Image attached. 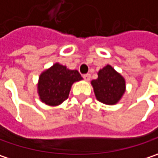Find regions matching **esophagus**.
I'll use <instances>...</instances> for the list:
<instances>
[{
	"instance_id": "esophagus-1",
	"label": "esophagus",
	"mask_w": 158,
	"mask_h": 158,
	"mask_svg": "<svg viewBox=\"0 0 158 158\" xmlns=\"http://www.w3.org/2000/svg\"><path fill=\"white\" fill-rule=\"evenodd\" d=\"M83 78L84 79L86 80V81H89V79H90V74H85V75H83Z\"/></svg>"
}]
</instances>
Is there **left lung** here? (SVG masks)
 Returning a JSON list of instances; mask_svg holds the SVG:
<instances>
[{
    "mask_svg": "<svg viewBox=\"0 0 158 158\" xmlns=\"http://www.w3.org/2000/svg\"><path fill=\"white\" fill-rule=\"evenodd\" d=\"M96 98L106 105H116L126 92V79L112 66L107 65L98 72V79L91 81Z\"/></svg>",
    "mask_w": 158,
    "mask_h": 158,
    "instance_id": "1",
    "label": "left lung"
}]
</instances>
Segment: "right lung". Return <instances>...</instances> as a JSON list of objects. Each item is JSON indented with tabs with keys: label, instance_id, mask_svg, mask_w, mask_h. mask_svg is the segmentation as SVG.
I'll list each match as a JSON object with an SVG mask.
<instances>
[{
	"label": "right lung",
	"instance_id": "1",
	"mask_svg": "<svg viewBox=\"0 0 158 158\" xmlns=\"http://www.w3.org/2000/svg\"><path fill=\"white\" fill-rule=\"evenodd\" d=\"M82 79L78 70L69 69L56 62L42 71L39 77L37 84L39 98L48 106L57 107L69 98L73 83Z\"/></svg>",
	"mask_w": 158,
	"mask_h": 158
}]
</instances>
